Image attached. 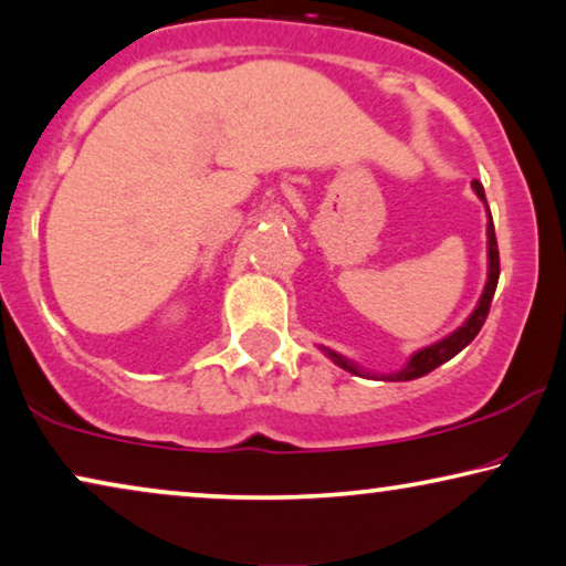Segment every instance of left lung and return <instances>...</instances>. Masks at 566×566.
Wrapping results in <instances>:
<instances>
[{
	"instance_id": "left-lung-1",
	"label": "left lung",
	"mask_w": 566,
	"mask_h": 566,
	"mask_svg": "<svg viewBox=\"0 0 566 566\" xmlns=\"http://www.w3.org/2000/svg\"><path fill=\"white\" fill-rule=\"evenodd\" d=\"M472 187H474L476 197H480V200H484V189H482L480 181H472ZM484 202H488V200H484ZM488 238H490V243H488V251H490V276H488V286H484V294H482L480 305H476L474 313L469 315V321H467L464 325H461L459 331H453L449 338H443V340H439V344H433V346L423 348V352H418V354L412 356V359L408 361V366H405L402 371L387 374L385 379H389V381H408V379L426 377V374L433 371L436 366H441L443 361L453 359V356H457L464 346L472 344L476 333L482 331V325H484V321H488V315H490V305H492V297H495L497 280H500V251H497V238H495V226H492V218H490V226H488ZM328 356H331V359L336 361L338 366H344V369L354 371V374H361L352 361H346L344 356H338V354H333V352H328Z\"/></svg>"
}]
</instances>
